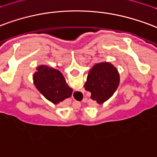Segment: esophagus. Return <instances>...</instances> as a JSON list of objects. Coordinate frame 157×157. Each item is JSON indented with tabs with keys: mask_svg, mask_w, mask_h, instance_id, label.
I'll return each instance as SVG.
<instances>
[{
	"mask_svg": "<svg viewBox=\"0 0 157 157\" xmlns=\"http://www.w3.org/2000/svg\"><path fill=\"white\" fill-rule=\"evenodd\" d=\"M75 94H77V92H76V91H75ZM78 103H79V105H81V102H78Z\"/></svg>",
	"mask_w": 157,
	"mask_h": 157,
	"instance_id": "obj_1",
	"label": "esophagus"
}]
</instances>
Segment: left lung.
Returning a JSON list of instances; mask_svg holds the SVG:
<instances>
[{"mask_svg":"<svg viewBox=\"0 0 157 157\" xmlns=\"http://www.w3.org/2000/svg\"><path fill=\"white\" fill-rule=\"evenodd\" d=\"M119 82L120 75L117 68L109 62H101L90 69L84 87L91 93V99L102 104L114 94Z\"/></svg>","mask_w":157,"mask_h":157,"instance_id":"1","label":"left lung"}]
</instances>
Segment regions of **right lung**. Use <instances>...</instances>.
Here are the masks:
<instances>
[{
	"label": "right lung",
	"instance_id": "right-lung-1",
	"mask_svg": "<svg viewBox=\"0 0 157 157\" xmlns=\"http://www.w3.org/2000/svg\"><path fill=\"white\" fill-rule=\"evenodd\" d=\"M33 82L37 90L53 104L60 103L72 94L73 90L67 84L63 75L52 67H37L33 75Z\"/></svg>",
	"mask_w": 157,
	"mask_h": 157
}]
</instances>
